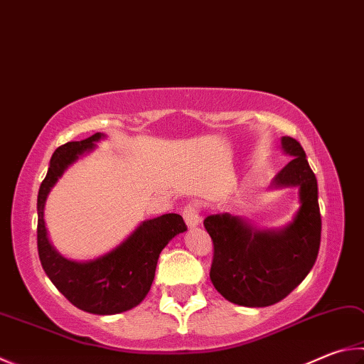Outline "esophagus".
Wrapping results in <instances>:
<instances>
[{
  "mask_svg": "<svg viewBox=\"0 0 364 364\" xmlns=\"http://www.w3.org/2000/svg\"><path fill=\"white\" fill-rule=\"evenodd\" d=\"M183 218L188 228H196L200 224V208L197 203H189L183 210Z\"/></svg>",
  "mask_w": 364,
  "mask_h": 364,
  "instance_id": "1",
  "label": "esophagus"
}]
</instances>
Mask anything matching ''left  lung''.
I'll return each instance as SVG.
<instances>
[{"instance_id": "8db88e82", "label": "left lung", "mask_w": 364, "mask_h": 364, "mask_svg": "<svg viewBox=\"0 0 364 364\" xmlns=\"http://www.w3.org/2000/svg\"><path fill=\"white\" fill-rule=\"evenodd\" d=\"M283 153L291 156L274 178L272 189H299V208L287 226L257 229L240 216L218 213L203 226L213 240L210 280L224 299L245 307L280 302L312 270L318 256L321 216L318 186L306 151L291 136H282Z\"/></svg>"}]
</instances>
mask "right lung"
<instances>
[{
	"label": "right lung",
	"mask_w": 364,
	"mask_h": 364,
	"mask_svg": "<svg viewBox=\"0 0 364 364\" xmlns=\"http://www.w3.org/2000/svg\"><path fill=\"white\" fill-rule=\"evenodd\" d=\"M103 138L107 135L98 132L85 140L65 143L52 154L38 193V253L46 275L73 306L95 315H114L146 297L161 251L188 228L180 215L167 213L140 223L127 239L95 259L71 261L58 253L46 228V200L65 170L94 151Z\"/></svg>",
	"instance_id": "add662e5"
}]
</instances>
